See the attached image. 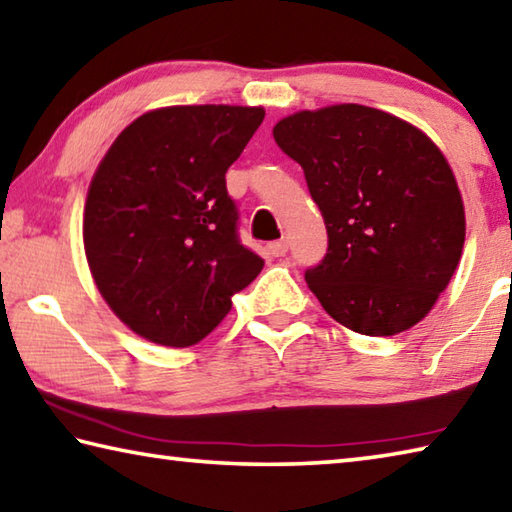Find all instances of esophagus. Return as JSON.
<instances>
[{
    "label": "esophagus",
    "mask_w": 512,
    "mask_h": 512,
    "mask_svg": "<svg viewBox=\"0 0 512 512\" xmlns=\"http://www.w3.org/2000/svg\"><path fill=\"white\" fill-rule=\"evenodd\" d=\"M268 253L273 257H284L288 253V241L286 239H277L273 244H268Z\"/></svg>",
    "instance_id": "obj_1"
}]
</instances>
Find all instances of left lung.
I'll list each match as a JSON object with an SVG mask.
<instances>
[{
    "mask_svg": "<svg viewBox=\"0 0 512 512\" xmlns=\"http://www.w3.org/2000/svg\"><path fill=\"white\" fill-rule=\"evenodd\" d=\"M273 136L302 165L327 226V255L304 273L322 309L362 336L421 322L466 239L461 192L439 147L365 105L297 111Z\"/></svg>",
    "mask_w": 512,
    "mask_h": 512,
    "instance_id": "left-lung-1",
    "label": "left lung"
}]
</instances>
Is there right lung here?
I'll return each instance as SVG.
<instances>
[{"label": "right lung", "instance_id": "right-lung-1", "mask_svg": "<svg viewBox=\"0 0 512 512\" xmlns=\"http://www.w3.org/2000/svg\"><path fill=\"white\" fill-rule=\"evenodd\" d=\"M262 120V107L154 109L100 161L82 224L87 262L111 311L141 338L197 345L264 268L239 241L226 190Z\"/></svg>", "mask_w": 512, "mask_h": 512}]
</instances>
